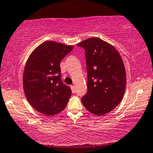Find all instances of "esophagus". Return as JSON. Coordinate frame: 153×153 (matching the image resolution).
Wrapping results in <instances>:
<instances>
[{
  "label": "esophagus",
  "instance_id": "1",
  "mask_svg": "<svg viewBox=\"0 0 153 153\" xmlns=\"http://www.w3.org/2000/svg\"><path fill=\"white\" fill-rule=\"evenodd\" d=\"M71 89H72V93H75V87L74 85H71Z\"/></svg>",
  "mask_w": 153,
  "mask_h": 153
}]
</instances>
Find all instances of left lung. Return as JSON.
Segmentation results:
<instances>
[{
    "label": "left lung",
    "mask_w": 153,
    "mask_h": 153,
    "mask_svg": "<svg viewBox=\"0 0 153 153\" xmlns=\"http://www.w3.org/2000/svg\"><path fill=\"white\" fill-rule=\"evenodd\" d=\"M85 52L88 92L81 97L85 108L102 116L111 111L122 100L126 88V72L120 53L97 37L79 43Z\"/></svg>",
    "instance_id": "1"
}]
</instances>
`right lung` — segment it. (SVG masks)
<instances>
[{
    "instance_id": "obj_1",
    "label": "right lung",
    "mask_w": 153,
    "mask_h": 153,
    "mask_svg": "<svg viewBox=\"0 0 153 153\" xmlns=\"http://www.w3.org/2000/svg\"><path fill=\"white\" fill-rule=\"evenodd\" d=\"M73 48L53 41L45 42L27 60L23 76L25 95L30 105L41 114H57L68 104L72 91L62 83L60 63Z\"/></svg>"
}]
</instances>
